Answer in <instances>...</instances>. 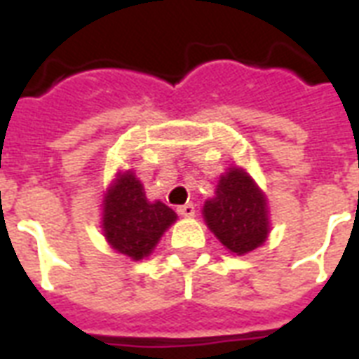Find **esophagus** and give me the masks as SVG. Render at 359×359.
<instances>
[{"mask_svg": "<svg viewBox=\"0 0 359 359\" xmlns=\"http://www.w3.org/2000/svg\"><path fill=\"white\" fill-rule=\"evenodd\" d=\"M177 212H179L182 218H191V216L196 214V207H194L191 203H188V205H182V207L177 208Z\"/></svg>", "mask_w": 359, "mask_h": 359, "instance_id": "34e87169", "label": "esophagus"}]
</instances>
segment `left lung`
I'll list each match as a JSON object with an SVG mask.
<instances>
[{"mask_svg":"<svg viewBox=\"0 0 359 359\" xmlns=\"http://www.w3.org/2000/svg\"><path fill=\"white\" fill-rule=\"evenodd\" d=\"M203 216L216 238L236 255L264 244L270 231L266 196L240 168L219 177L216 197L205 203Z\"/></svg>","mask_w":359,"mask_h":359,"instance_id":"left-lung-1","label":"left lung"}]
</instances>
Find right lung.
<instances>
[{"label": "right lung", "instance_id": "right-lung-1", "mask_svg": "<svg viewBox=\"0 0 359 359\" xmlns=\"http://www.w3.org/2000/svg\"><path fill=\"white\" fill-rule=\"evenodd\" d=\"M102 231L115 251L141 261L152 253L177 214L162 201L151 203L132 171L117 175L104 196Z\"/></svg>", "mask_w": 359, "mask_h": 359}]
</instances>
